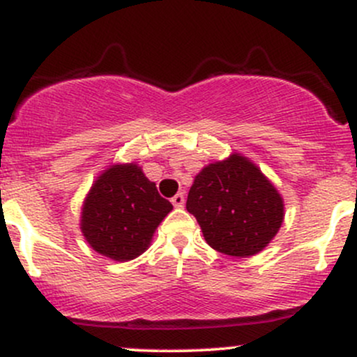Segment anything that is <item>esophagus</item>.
<instances>
[{
    "instance_id": "1",
    "label": "esophagus",
    "mask_w": 357,
    "mask_h": 357,
    "mask_svg": "<svg viewBox=\"0 0 357 357\" xmlns=\"http://www.w3.org/2000/svg\"><path fill=\"white\" fill-rule=\"evenodd\" d=\"M171 202H172V205H174V206H183V205H185V195H183V193L174 195V197L171 198Z\"/></svg>"
}]
</instances>
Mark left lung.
<instances>
[{"label":"left lung","mask_w":357,"mask_h":357,"mask_svg":"<svg viewBox=\"0 0 357 357\" xmlns=\"http://www.w3.org/2000/svg\"><path fill=\"white\" fill-rule=\"evenodd\" d=\"M210 248L234 257L257 254L283 223V199L242 155L206 166L186 199Z\"/></svg>","instance_id":"left-lung-1"}]
</instances>
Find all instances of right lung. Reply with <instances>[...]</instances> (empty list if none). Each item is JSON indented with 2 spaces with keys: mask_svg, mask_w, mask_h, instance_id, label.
Returning a JSON list of instances; mask_svg holds the SVG:
<instances>
[{
  "mask_svg": "<svg viewBox=\"0 0 357 357\" xmlns=\"http://www.w3.org/2000/svg\"><path fill=\"white\" fill-rule=\"evenodd\" d=\"M172 210L135 164L113 166L100 176L84 202L81 229L96 252L130 261L151 244L154 230Z\"/></svg>",
  "mask_w": 357,
  "mask_h": 357,
  "instance_id": "1",
  "label": "right lung"
}]
</instances>
